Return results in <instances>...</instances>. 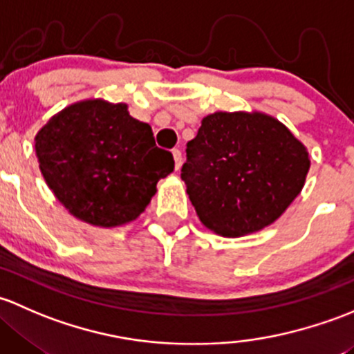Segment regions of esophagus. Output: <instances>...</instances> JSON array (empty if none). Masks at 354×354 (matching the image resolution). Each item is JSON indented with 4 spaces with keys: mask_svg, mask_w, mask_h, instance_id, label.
I'll return each mask as SVG.
<instances>
[{
    "mask_svg": "<svg viewBox=\"0 0 354 354\" xmlns=\"http://www.w3.org/2000/svg\"><path fill=\"white\" fill-rule=\"evenodd\" d=\"M172 155H174V160H176V170H178V169H180V165H182V151L180 150H174Z\"/></svg>",
    "mask_w": 354,
    "mask_h": 354,
    "instance_id": "1",
    "label": "esophagus"
}]
</instances>
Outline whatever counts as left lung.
Wrapping results in <instances>:
<instances>
[{"mask_svg": "<svg viewBox=\"0 0 354 354\" xmlns=\"http://www.w3.org/2000/svg\"><path fill=\"white\" fill-rule=\"evenodd\" d=\"M185 151L180 177L199 220L232 239L274 223L310 170L307 147L281 121L259 111L206 115Z\"/></svg>", "mask_w": 354, "mask_h": 354, "instance_id": "8db88e82", "label": "left lung"}]
</instances>
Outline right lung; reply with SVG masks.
Wrapping results in <instances>:
<instances>
[{
  "label": "right lung",
  "instance_id": "add662e5",
  "mask_svg": "<svg viewBox=\"0 0 354 354\" xmlns=\"http://www.w3.org/2000/svg\"><path fill=\"white\" fill-rule=\"evenodd\" d=\"M39 169L56 199L78 220L114 228L136 220L174 172V156L155 145L127 104L85 98L54 114L34 138Z\"/></svg>",
  "mask_w": 354,
  "mask_h": 354
}]
</instances>
